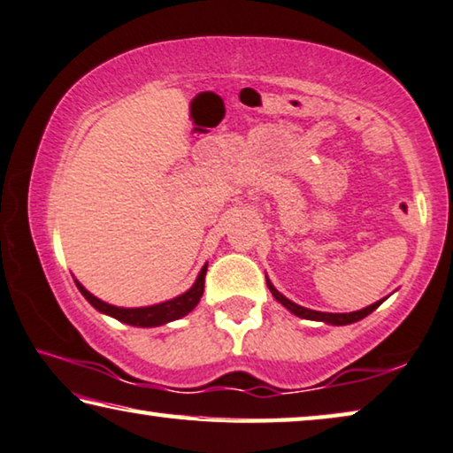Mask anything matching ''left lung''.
Instances as JSON below:
<instances>
[{"instance_id":"8db88e82","label":"left lung","mask_w":453,"mask_h":453,"mask_svg":"<svg viewBox=\"0 0 453 453\" xmlns=\"http://www.w3.org/2000/svg\"><path fill=\"white\" fill-rule=\"evenodd\" d=\"M265 284H268V288L272 292V296H274L280 304L288 308V311L292 314H296V317L300 319H306V320H320V322H326V325H336V326H342V325H353V322L361 320L365 317H369V314L375 311V308L381 306L383 300H377L375 304H371L367 308H363V311H355V312H319V311H311V308H304L300 306L296 303H292V300H288L284 296V294H280L274 286H272V282L268 278H265Z\"/></svg>"}]
</instances>
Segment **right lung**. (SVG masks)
<instances>
[{"mask_svg": "<svg viewBox=\"0 0 453 453\" xmlns=\"http://www.w3.org/2000/svg\"><path fill=\"white\" fill-rule=\"evenodd\" d=\"M205 272H207V264L203 265V268H201L196 284H193L188 292H183L181 296L171 298V300H167V303H161V304L141 306V308L112 306L109 303H104V300L96 298L95 294H90L81 282H78V280H74V282L78 286V290L82 292V296L88 300V303L95 306L98 312H103V314H106V317H112V319L120 320V322H125V325L147 328V326L167 325V322H171V320H177V319L185 317V314H189L193 308L197 306L201 296H203Z\"/></svg>", "mask_w": 453, "mask_h": 453, "instance_id": "right-lung-1", "label": "right lung"}]
</instances>
